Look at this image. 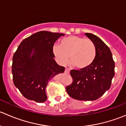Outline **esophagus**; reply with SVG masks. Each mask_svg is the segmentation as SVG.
I'll return each instance as SVG.
<instances>
[{
    "label": "esophagus",
    "instance_id": "34e87169",
    "mask_svg": "<svg viewBox=\"0 0 126 126\" xmlns=\"http://www.w3.org/2000/svg\"><path fill=\"white\" fill-rule=\"evenodd\" d=\"M69 72H70V70H69L68 68H66L65 70H64V73L65 74H69Z\"/></svg>",
    "mask_w": 126,
    "mask_h": 126
}]
</instances>
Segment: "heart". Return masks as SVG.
Segmentation results:
<instances>
[{"label":"heart","mask_w":126,"mask_h":126,"mask_svg":"<svg viewBox=\"0 0 126 126\" xmlns=\"http://www.w3.org/2000/svg\"><path fill=\"white\" fill-rule=\"evenodd\" d=\"M53 53L60 64H66L69 58L72 65L79 69H85L94 62L96 48L91 39L72 35L62 39L60 46H54Z\"/></svg>","instance_id":"obj_1"}]
</instances>
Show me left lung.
<instances>
[{"mask_svg":"<svg viewBox=\"0 0 126 126\" xmlns=\"http://www.w3.org/2000/svg\"><path fill=\"white\" fill-rule=\"evenodd\" d=\"M85 35L96 46V59L87 69L71 71L73 81L66 90L76 100L95 101L110 88L115 76V62L109 47L98 36L89 33Z\"/></svg>","mask_w":126,"mask_h":126,"instance_id":"1","label":"left lung"}]
</instances>
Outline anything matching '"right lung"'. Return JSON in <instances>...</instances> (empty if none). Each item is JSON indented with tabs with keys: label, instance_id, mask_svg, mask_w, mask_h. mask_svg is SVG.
I'll list each match as a JSON object with an SVG mask.
<instances>
[{
	"label": "right lung",
	"instance_id": "obj_1",
	"mask_svg": "<svg viewBox=\"0 0 126 126\" xmlns=\"http://www.w3.org/2000/svg\"><path fill=\"white\" fill-rule=\"evenodd\" d=\"M64 35L41 31L24 39L18 46L13 57V80L25 98L45 102L48 82L64 71V67L56 63L53 53L55 42Z\"/></svg>",
	"mask_w": 126,
	"mask_h": 126
}]
</instances>
